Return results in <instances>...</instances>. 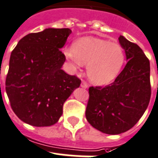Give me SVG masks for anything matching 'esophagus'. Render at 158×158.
Here are the masks:
<instances>
[{
    "label": "esophagus",
    "mask_w": 158,
    "mask_h": 158,
    "mask_svg": "<svg viewBox=\"0 0 158 158\" xmlns=\"http://www.w3.org/2000/svg\"><path fill=\"white\" fill-rule=\"evenodd\" d=\"M81 87H82V88H88V83H86L85 81H82Z\"/></svg>",
    "instance_id": "esophagus-1"
}]
</instances>
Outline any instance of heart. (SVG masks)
Instances as JSON below:
<instances>
[{"label":"heart","mask_w":158,"mask_h":158,"mask_svg":"<svg viewBox=\"0 0 158 158\" xmlns=\"http://www.w3.org/2000/svg\"><path fill=\"white\" fill-rule=\"evenodd\" d=\"M65 53L77 67L88 64V78L99 85L112 82L125 60L123 49L119 44L95 38L80 40L74 47L66 48Z\"/></svg>","instance_id":"b5f03b06"}]
</instances>
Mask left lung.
<instances>
[{"label": "left lung", "instance_id": "left-lung-1", "mask_svg": "<svg viewBox=\"0 0 158 158\" xmlns=\"http://www.w3.org/2000/svg\"><path fill=\"white\" fill-rule=\"evenodd\" d=\"M127 63L106 87H90L86 118L94 128L109 135L123 133L143 116L151 97L149 60L143 50L120 35Z\"/></svg>", "mask_w": 158, "mask_h": 158}]
</instances>
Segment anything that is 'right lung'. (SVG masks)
<instances>
[{
	"instance_id": "add662e5",
	"label": "right lung",
	"mask_w": 158,
	"mask_h": 158,
	"mask_svg": "<svg viewBox=\"0 0 158 158\" xmlns=\"http://www.w3.org/2000/svg\"><path fill=\"white\" fill-rule=\"evenodd\" d=\"M69 28H48L22 38L11 52L6 79L10 106L19 119L34 127L57 123L64 102L81 80L66 74L61 51Z\"/></svg>"
}]
</instances>
